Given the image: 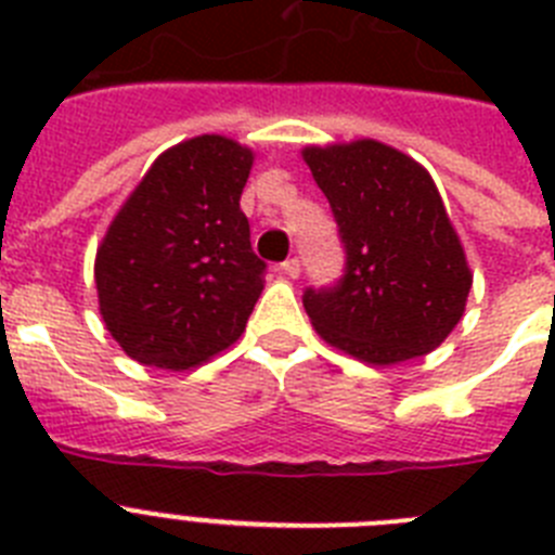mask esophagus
Segmentation results:
<instances>
[{
    "mask_svg": "<svg viewBox=\"0 0 555 555\" xmlns=\"http://www.w3.org/2000/svg\"><path fill=\"white\" fill-rule=\"evenodd\" d=\"M281 269L286 278H300V258H288V261L281 263Z\"/></svg>",
    "mask_w": 555,
    "mask_h": 555,
    "instance_id": "obj_1",
    "label": "esophagus"
}]
</instances>
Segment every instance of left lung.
<instances>
[{
  "label": "left lung",
  "mask_w": 555,
  "mask_h": 555,
  "mask_svg": "<svg viewBox=\"0 0 555 555\" xmlns=\"http://www.w3.org/2000/svg\"><path fill=\"white\" fill-rule=\"evenodd\" d=\"M302 158L347 255L336 286L302 294L311 325L375 366L436 350L459 325L473 272L428 171L372 139L306 146Z\"/></svg>",
  "instance_id": "obj_1"
}]
</instances>
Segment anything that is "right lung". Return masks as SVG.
<instances>
[{
  "instance_id": "right-lung-1",
  "label": "right lung",
  "mask_w": 555,
  "mask_h": 555,
  "mask_svg": "<svg viewBox=\"0 0 555 555\" xmlns=\"http://www.w3.org/2000/svg\"><path fill=\"white\" fill-rule=\"evenodd\" d=\"M253 150L197 135L160 155L96 249L100 313L139 364L191 370L228 350L263 292L242 191Z\"/></svg>"
}]
</instances>
